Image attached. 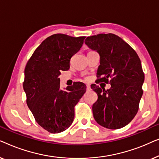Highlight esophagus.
Instances as JSON below:
<instances>
[{
	"label": "esophagus",
	"instance_id": "esophagus-1",
	"mask_svg": "<svg viewBox=\"0 0 159 159\" xmlns=\"http://www.w3.org/2000/svg\"><path fill=\"white\" fill-rule=\"evenodd\" d=\"M86 87H87V90H90V86L89 85V84H87Z\"/></svg>",
	"mask_w": 159,
	"mask_h": 159
}]
</instances>
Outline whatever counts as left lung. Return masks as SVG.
<instances>
[{
    "label": "left lung",
    "instance_id": "8db88e82",
    "mask_svg": "<svg viewBox=\"0 0 159 159\" xmlns=\"http://www.w3.org/2000/svg\"><path fill=\"white\" fill-rule=\"evenodd\" d=\"M85 44L100 55L97 82L111 84V88L91 84L98 95L93 105L95 120L111 129L127 125L135 116L143 95L144 73L140 58L125 41L114 34L88 37Z\"/></svg>",
    "mask_w": 159,
    "mask_h": 159
}]
</instances>
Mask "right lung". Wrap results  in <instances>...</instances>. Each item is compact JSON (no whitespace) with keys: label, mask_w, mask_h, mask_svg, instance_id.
Masks as SVG:
<instances>
[{"label":"right lung","mask_w":159,"mask_h":159,"mask_svg":"<svg viewBox=\"0 0 159 159\" xmlns=\"http://www.w3.org/2000/svg\"><path fill=\"white\" fill-rule=\"evenodd\" d=\"M84 38L53 34L37 48L26 65L23 88L27 104L38 125L51 133L70 127L75 106L86 91L81 82L63 90L58 77L69 69L71 58L81 48Z\"/></svg>","instance_id":"right-lung-1"}]
</instances>
